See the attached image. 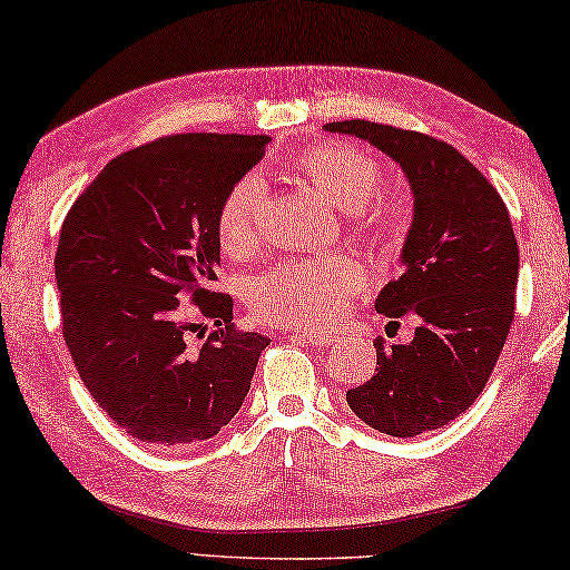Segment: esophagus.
Wrapping results in <instances>:
<instances>
[{"mask_svg":"<svg viewBox=\"0 0 570 570\" xmlns=\"http://www.w3.org/2000/svg\"><path fill=\"white\" fill-rule=\"evenodd\" d=\"M291 337H293V341H297V343H311V345H317V347H327V345H333V341H335V335L307 333V331H293Z\"/></svg>","mask_w":570,"mask_h":570,"instance_id":"34e87169","label":"esophagus"}]
</instances>
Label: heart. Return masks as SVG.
I'll return each instance as SVG.
<instances>
[{
	"mask_svg": "<svg viewBox=\"0 0 570 570\" xmlns=\"http://www.w3.org/2000/svg\"><path fill=\"white\" fill-rule=\"evenodd\" d=\"M293 167L333 205L357 209L363 229L375 239H393L405 229L407 209L401 199H383L360 209L383 179L381 163L367 149L343 142L313 145L293 157ZM263 209V177L249 173L229 187L217 213V239L227 255L245 257L259 245ZM361 283L363 269L353 257L327 255L267 269L253 279L247 301L267 323L325 327L341 317Z\"/></svg>",
	"mask_w": 570,
	"mask_h": 570,
	"instance_id": "b5f03b06",
	"label": "heart"
}]
</instances>
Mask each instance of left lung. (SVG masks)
<instances>
[{
  "mask_svg": "<svg viewBox=\"0 0 570 570\" xmlns=\"http://www.w3.org/2000/svg\"><path fill=\"white\" fill-rule=\"evenodd\" d=\"M327 132L367 139L413 189L403 275L375 301L385 317L413 315L407 345L375 343L371 381L345 393L375 431L413 438L443 428L483 393L515 313L518 243L508 207L455 147L393 125L345 119Z\"/></svg>",
  "mask_w": 570,
  "mask_h": 570,
  "instance_id": "left-lung-1",
  "label": "left lung"
}]
</instances>
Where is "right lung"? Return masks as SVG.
Here are the masks:
<instances>
[{"instance_id": "right-lung-1", "label": "right lung", "mask_w": 570, "mask_h": 570, "mask_svg": "<svg viewBox=\"0 0 570 570\" xmlns=\"http://www.w3.org/2000/svg\"><path fill=\"white\" fill-rule=\"evenodd\" d=\"M267 142L189 132L129 149L65 217L55 255L65 343L95 403L135 441H207L249 391L269 337L237 331L233 297L209 283L219 205ZM205 322L216 331L195 346Z\"/></svg>"}]
</instances>
